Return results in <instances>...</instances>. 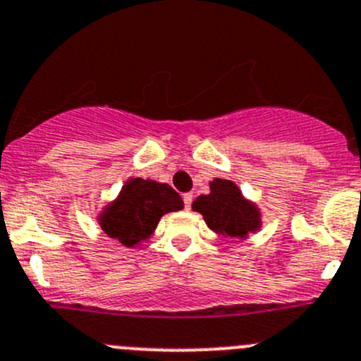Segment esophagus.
<instances>
[{"label":"esophagus","mask_w":361,"mask_h":361,"mask_svg":"<svg viewBox=\"0 0 361 361\" xmlns=\"http://www.w3.org/2000/svg\"><path fill=\"white\" fill-rule=\"evenodd\" d=\"M192 201H194V195L192 194H183V202H185V208L190 209L192 206Z\"/></svg>","instance_id":"esophagus-1"}]
</instances>
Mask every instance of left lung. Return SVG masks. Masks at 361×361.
Returning <instances> with one entry per match:
<instances>
[{
	"label": "left lung",
	"instance_id": "8db88e82",
	"mask_svg": "<svg viewBox=\"0 0 361 361\" xmlns=\"http://www.w3.org/2000/svg\"><path fill=\"white\" fill-rule=\"evenodd\" d=\"M192 209L201 213L213 233L231 240H245L262 226L257 204L245 197L234 181L224 178L209 181V194L199 195Z\"/></svg>",
	"mask_w": 361,
	"mask_h": 361
}]
</instances>
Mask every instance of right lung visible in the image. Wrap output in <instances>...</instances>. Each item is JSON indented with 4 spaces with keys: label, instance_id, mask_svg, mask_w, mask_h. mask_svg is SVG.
Masks as SVG:
<instances>
[{
    "label": "right lung",
    "instance_id": "obj_1",
    "mask_svg": "<svg viewBox=\"0 0 361 361\" xmlns=\"http://www.w3.org/2000/svg\"><path fill=\"white\" fill-rule=\"evenodd\" d=\"M181 208L183 199L167 183L130 178L116 199L104 206L97 220L107 236L132 248L152 238L166 213Z\"/></svg>",
    "mask_w": 361,
    "mask_h": 361
}]
</instances>
